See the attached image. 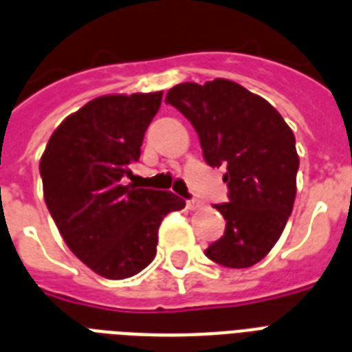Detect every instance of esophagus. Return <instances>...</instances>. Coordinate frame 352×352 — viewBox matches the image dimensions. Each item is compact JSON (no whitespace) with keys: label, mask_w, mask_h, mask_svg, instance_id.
<instances>
[{"label":"esophagus","mask_w":352,"mask_h":352,"mask_svg":"<svg viewBox=\"0 0 352 352\" xmlns=\"http://www.w3.org/2000/svg\"><path fill=\"white\" fill-rule=\"evenodd\" d=\"M188 210L190 211H195V210H199V208H201V202L199 201H195V199H193V201H188Z\"/></svg>","instance_id":"1"}]
</instances>
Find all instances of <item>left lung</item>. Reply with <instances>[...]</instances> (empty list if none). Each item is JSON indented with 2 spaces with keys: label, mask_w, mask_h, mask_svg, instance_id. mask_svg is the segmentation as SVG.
<instances>
[{
  "label": "left lung",
  "mask_w": 352,
  "mask_h": 352,
  "mask_svg": "<svg viewBox=\"0 0 352 352\" xmlns=\"http://www.w3.org/2000/svg\"><path fill=\"white\" fill-rule=\"evenodd\" d=\"M193 124L206 162L224 166L230 202L215 204L224 235L206 256L226 267H251L282 235L296 197L295 133L264 97L230 79L181 82L166 94Z\"/></svg>",
  "instance_id": "left-lung-1"
}]
</instances>
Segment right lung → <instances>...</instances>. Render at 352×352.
<instances>
[{
    "mask_svg": "<svg viewBox=\"0 0 352 352\" xmlns=\"http://www.w3.org/2000/svg\"><path fill=\"white\" fill-rule=\"evenodd\" d=\"M162 92L111 94L70 113L39 161L47 208L74 255L110 280L137 275L155 258L162 219L186 206L171 191L133 181Z\"/></svg>",
    "mask_w": 352,
    "mask_h": 352,
    "instance_id": "right-lung-1",
    "label": "right lung"
}]
</instances>
